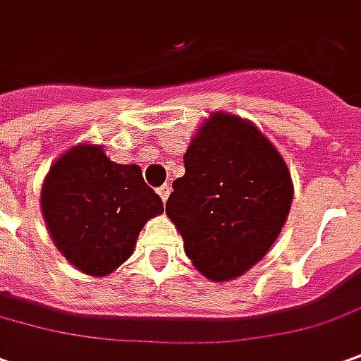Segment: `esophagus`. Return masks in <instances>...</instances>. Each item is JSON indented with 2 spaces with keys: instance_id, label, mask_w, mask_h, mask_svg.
Here are the masks:
<instances>
[{
  "instance_id": "esophagus-1",
  "label": "esophagus",
  "mask_w": 361,
  "mask_h": 361,
  "mask_svg": "<svg viewBox=\"0 0 361 361\" xmlns=\"http://www.w3.org/2000/svg\"><path fill=\"white\" fill-rule=\"evenodd\" d=\"M170 191H171V188L168 185V183H164L161 188H158V193H160V197H161V201H164V203L168 201V195H170Z\"/></svg>"
}]
</instances>
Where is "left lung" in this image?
I'll list each match as a JSON object with an SVG mask.
<instances>
[{
	"label": "left lung",
	"instance_id": "8db88e82",
	"mask_svg": "<svg viewBox=\"0 0 361 361\" xmlns=\"http://www.w3.org/2000/svg\"><path fill=\"white\" fill-rule=\"evenodd\" d=\"M183 164L166 213L200 273L237 279L263 259L286 221L288 168L251 122L221 112L203 122Z\"/></svg>",
	"mask_w": 361,
	"mask_h": 361
}]
</instances>
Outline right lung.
<instances>
[{"label": "right lung", "mask_w": 361, "mask_h": 361, "mask_svg": "<svg viewBox=\"0 0 361 361\" xmlns=\"http://www.w3.org/2000/svg\"><path fill=\"white\" fill-rule=\"evenodd\" d=\"M41 207L59 251L92 276L124 263L144 223L164 212L138 166L112 161L100 146H77L55 161Z\"/></svg>", "instance_id": "obj_1"}]
</instances>
